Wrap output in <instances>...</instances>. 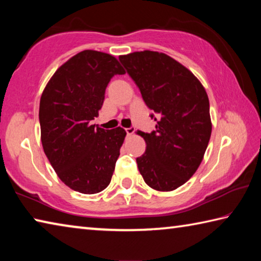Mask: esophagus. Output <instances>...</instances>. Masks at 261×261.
<instances>
[{
	"instance_id": "34e87169",
	"label": "esophagus",
	"mask_w": 261,
	"mask_h": 261,
	"mask_svg": "<svg viewBox=\"0 0 261 261\" xmlns=\"http://www.w3.org/2000/svg\"><path fill=\"white\" fill-rule=\"evenodd\" d=\"M125 131H126V134L127 135H129V136H132V135H134L135 134V127H126V129H125Z\"/></svg>"
}]
</instances>
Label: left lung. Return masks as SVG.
Listing matches in <instances>:
<instances>
[{
    "mask_svg": "<svg viewBox=\"0 0 261 261\" xmlns=\"http://www.w3.org/2000/svg\"><path fill=\"white\" fill-rule=\"evenodd\" d=\"M120 61L145 103L158 114L155 131L137 132L146 141V151L137 158L138 169L149 188L173 191L196 173L208 145L212 121L205 87L163 53L135 51Z\"/></svg>",
    "mask_w": 261,
    "mask_h": 261,
    "instance_id": "obj_1",
    "label": "left lung"
}]
</instances>
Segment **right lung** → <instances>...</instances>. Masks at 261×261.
<instances>
[{
  "label": "right lung",
  "mask_w": 261,
  "mask_h": 261,
  "mask_svg": "<svg viewBox=\"0 0 261 261\" xmlns=\"http://www.w3.org/2000/svg\"><path fill=\"white\" fill-rule=\"evenodd\" d=\"M123 73L115 56L83 50L56 70L41 94L43 152L62 182L77 192L99 193L112 179L126 132L91 121L99 116L110 79Z\"/></svg>",
  "instance_id": "add662e5"
}]
</instances>
